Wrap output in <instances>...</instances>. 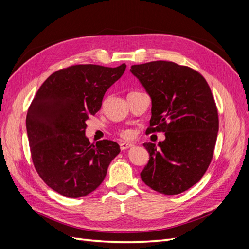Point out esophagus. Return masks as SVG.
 <instances>
[{"mask_svg":"<svg viewBox=\"0 0 249 249\" xmlns=\"http://www.w3.org/2000/svg\"><path fill=\"white\" fill-rule=\"evenodd\" d=\"M120 149L122 150H124V149H127V148H131V147H133L134 145L132 144V143H127V142H123V143H120Z\"/></svg>","mask_w":249,"mask_h":249,"instance_id":"obj_1","label":"esophagus"}]
</instances>
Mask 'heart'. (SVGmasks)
<instances>
[{
  "label": "heart",
  "mask_w": 249,
  "mask_h": 249,
  "mask_svg": "<svg viewBox=\"0 0 249 249\" xmlns=\"http://www.w3.org/2000/svg\"><path fill=\"white\" fill-rule=\"evenodd\" d=\"M119 135L124 138H129V137H131V132L129 130H123L119 132Z\"/></svg>",
  "instance_id": "obj_1"
}]
</instances>
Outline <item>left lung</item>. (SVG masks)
Listing matches in <instances>:
<instances>
[{
    "instance_id": "1",
    "label": "left lung",
    "mask_w": 249,
    "mask_h": 249,
    "mask_svg": "<svg viewBox=\"0 0 249 249\" xmlns=\"http://www.w3.org/2000/svg\"><path fill=\"white\" fill-rule=\"evenodd\" d=\"M152 97L146 132L165 133V140L144 143L149 161L140 173L153 190L175 195L199 182L213 159L219 119L212 91L195 70L170 61L132 65Z\"/></svg>"
}]
</instances>
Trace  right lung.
Here are the masks:
<instances>
[{"label": "right lung", "mask_w": 249, "mask_h": 249, "mask_svg": "<svg viewBox=\"0 0 249 249\" xmlns=\"http://www.w3.org/2000/svg\"><path fill=\"white\" fill-rule=\"evenodd\" d=\"M126 65L77 64L61 69L43 82L26 118L34 167L42 180L63 196H86L99 187L111 161L119 154L116 142L91 144L86 120L102 107L108 88Z\"/></svg>", "instance_id": "obj_1"}]
</instances>
